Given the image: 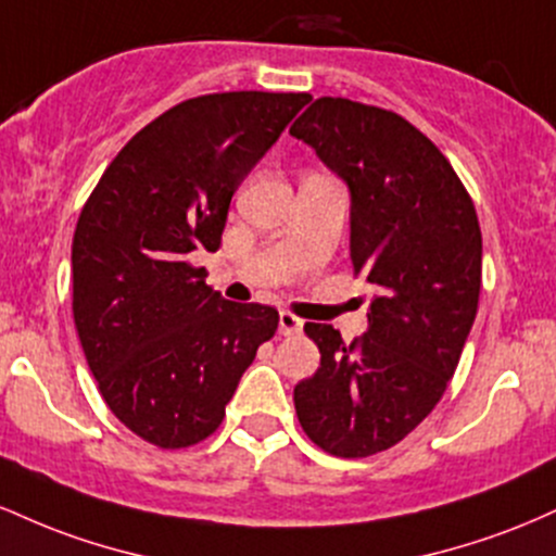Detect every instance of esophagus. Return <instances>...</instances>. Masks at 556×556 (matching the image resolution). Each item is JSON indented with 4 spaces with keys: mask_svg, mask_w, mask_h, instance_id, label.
Masks as SVG:
<instances>
[{
    "mask_svg": "<svg viewBox=\"0 0 556 556\" xmlns=\"http://www.w3.org/2000/svg\"><path fill=\"white\" fill-rule=\"evenodd\" d=\"M300 331H303V318L292 316L290 311H282V314H279V334L290 337V334H300Z\"/></svg>",
    "mask_w": 556,
    "mask_h": 556,
    "instance_id": "34e87169",
    "label": "esophagus"
}]
</instances>
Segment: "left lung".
<instances>
[{
    "mask_svg": "<svg viewBox=\"0 0 556 556\" xmlns=\"http://www.w3.org/2000/svg\"><path fill=\"white\" fill-rule=\"evenodd\" d=\"M290 136L348 185L350 258L374 287L361 340L305 324L321 366L292 400L311 442L368 457L416 429L455 374L478 311L481 227L452 164L400 114L324 96Z\"/></svg>",
    "mask_w": 556,
    "mask_h": 556,
    "instance_id": "left-lung-1",
    "label": "left lung"
}]
</instances>
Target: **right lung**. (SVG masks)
Masks as SVG:
<instances>
[{
	"label": "right lung",
	"instance_id": "right-lung-1",
	"mask_svg": "<svg viewBox=\"0 0 556 556\" xmlns=\"http://www.w3.org/2000/svg\"><path fill=\"white\" fill-rule=\"evenodd\" d=\"M308 93L188 99L114 156L73 238V316L110 410L180 450L219 429L240 376L271 340V305L232 303L188 264L216 251L235 190Z\"/></svg>",
	"mask_w": 556,
	"mask_h": 556
}]
</instances>
